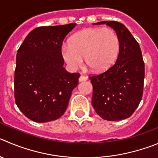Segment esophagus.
Listing matches in <instances>:
<instances>
[{
  "mask_svg": "<svg viewBox=\"0 0 158 158\" xmlns=\"http://www.w3.org/2000/svg\"><path fill=\"white\" fill-rule=\"evenodd\" d=\"M88 78L86 76H80L79 78V82H82V81H86L87 80Z\"/></svg>",
  "mask_w": 158,
  "mask_h": 158,
  "instance_id": "34e87169",
  "label": "esophagus"
}]
</instances>
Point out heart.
<instances>
[{
	"instance_id": "heart-1",
	"label": "heart",
	"mask_w": 158,
	"mask_h": 158,
	"mask_svg": "<svg viewBox=\"0 0 158 158\" xmlns=\"http://www.w3.org/2000/svg\"><path fill=\"white\" fill-rule=\"evenodd\" d=\"M117 33L109 28H87L75 33L60 52L69 69L76 71L85 62L94 72H104L115 61L119 52Z\"/></svg>"
}]
</instances>
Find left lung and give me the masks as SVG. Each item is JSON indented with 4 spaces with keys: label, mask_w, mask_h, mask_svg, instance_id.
I'll list each match as a JSON object with an SVG mask.
<instances>
[{
    "label": "left lung",
    "mask_w": 158,
    "mask_h": 158,
    "mask_svg": "<svg viewBox=\"0 0 158 158\" xmlns=\"http://www.w3.org/2000/svg\"><path fill=\"white\" fill-rule=\"evenodd\" d=\"M112 28L119 39L117 61L108 70L90 76L93 85L92 105L97 114L107 121L130 117L142 99L144 62L139 44L129 29L115 21H104Z\"/></svg>",
    "instance_id": "1"
}]
</instances>
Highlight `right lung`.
I'll list each match as a JSON object with an SVG mask.
<instances>
[{
    "label": "right lung",
    "instance_id": "add662e5",
    "mask_svg": "<svg viewBox=\"0 0 158 158\" xmlns=\"http://www.w3.org/2000/svg\"><path fill=\"white\" fill-rule=\"evenodd\" d=\"M76 23L41 26L18 50L15 99L25 116L36 122L57 120L65 111L79 74L65 70L60 48Z\"/></svg>",
    "mask_w": 158,
    "mask_h": 158
}]
</instances>
